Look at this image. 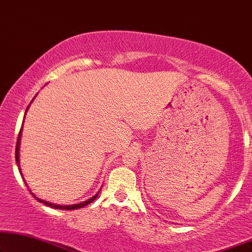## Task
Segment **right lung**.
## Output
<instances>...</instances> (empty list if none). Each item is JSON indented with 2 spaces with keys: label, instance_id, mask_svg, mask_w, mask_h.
I'll return each instance as SVG.
<instances>
[{
  "label": "right lung",
  "instance_id": "right-lung-1",
  "mask_svg": "<svg viewBox=\"0 0 252 252\" xmlns=\"http://www.w3.org/2000/svg\"><path fill=\"white\" fill-rule=\"evenodd\" d=\"M33 100H34V99H33ZM33 100H32V101H33ZM32 101H31V104H32ZM31 104L28 105V107H27V109H26V112L28 111V108H30ZM25 114H26V113H25ZM21 130H23V127H21V129H20V132H19V134H18V139H17V146H16V161H17V163H18V166H20V165H19V146H20ZM19 171H20V175H23V173H21V170H20V168H19ZM23 179H24V178H23ZM25 183H26V182H25ZM26 185H27V184H26ZM30 190H31V189H30ZM32 195H33L35 198H36V200H37L38 202H41V203H43V204H45V205H48V207H50V208H54V209H60V210H75V209L83 208V207H86V205L90 204L91 202H92V201H94V200H95V197L98 196V193L95 194L94 196H92L91 198H89V200H87V201L82 202V203H79V204H70V205H62V204L50 203V202L44 201V200H41V198L36 197V196L34 195L33 193H32Z\"/></svg>",
  "mask_w": 252,
  "mask_h": 252
}]
</instances>
